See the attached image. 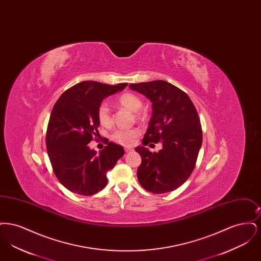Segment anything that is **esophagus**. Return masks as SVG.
I'll return each instance as SVG.
<instances>
[{
  "mask_svg": "<svg viewBox=\"0 0 261 261\" xmlns=\"http://www.w3.org/2000/svg\"><path fill=\"white\" fill-rule=\"evenodd\" d=\"M125 152H131V151H133V149L132 148H125Z\"/></svg>",
  "mask_w": 261,
  "mask_h": 261,
  "instance_id": "esophagus-1",
  "label": "esophagus"
}]
</instances>
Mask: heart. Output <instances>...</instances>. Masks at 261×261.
Returning <instances> with one entry per match:
<instances>
[{
    "mask_svg": "<svg viewBox=\"0 0 261 261\" xmlns=\"http://www.w3.org/2000/svg\"><path fill=\"white\" fill-rule=\"evenodd\" d=\"M117 103L126 110L134 112L135 118L139 121H144L147 117V113L142 110L143 101L137 95L133 93H123L117 99ZM97 117L99 124L105 127H109L112 124V113L110 112L109 106L106 102H101L97 110ZM140 135V130L138 128L131 129H117L112 134L113 142L122 145L131 146L134 144L137 137Z\"/></svg>",
    "mask_w": 261,
    "mask_h": 261,
    "instance_id": "obj_1",
    "label": "heart"
}]
</instances>
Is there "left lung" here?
Listing matches in <instances>:
<instances>
[{
	"mask_svg": "<svg viewBox=\"0 0 261 261\" xmlns=\"http://www.w3.org/2000/svg\"><path fill=\"white\" fill-rule=\"evenodd\" d=\"M129 87L152 103L143 144H162L159 152L143 146L135 149L142 158L137 170L139 183L153 194L174 191L186 182L196 166L202 143L198 112L184 91L166 81L142 82Z\"/></svg>",
	"mask_w": 261,
	"mask_h": 261,
	"instance_id": "1",
	"label": "left lung"
}]
</instances>
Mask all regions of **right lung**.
I'll use <instances>...</instances> for the list:
<instances>
[{
  "label": "right lung",
  "mask_w": 261,
  "mask_h": 261,
  "mask_svg": "<svg viewBox=\"0 0 261 261\" xmlns=\"http://www.w3.org/2000/svg\"><path fill=\"white\" fill-rule=\"evenodd\" d=\"M127 83L108 85L83 81L63 92L56 101L47 127L46 146L54 173L70 192L92 196L108 184L107 172L123 156L124 149L106 139L97 152L88 144L99 136L97 110L102 99L123 90Z\"/></svg>",
  "instance_id": "1"
}]
</instances>
